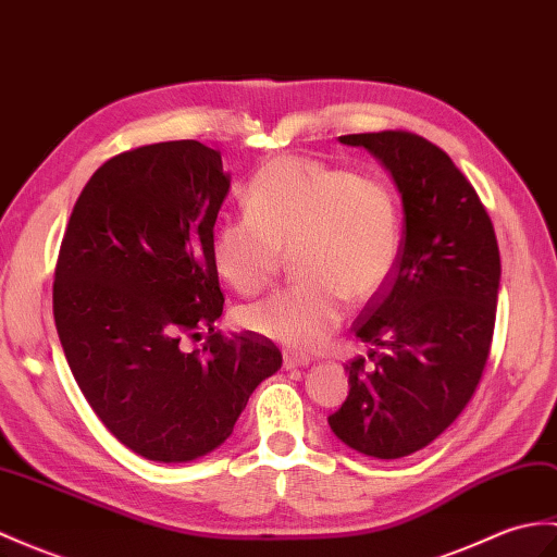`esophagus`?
<instances>
[{
  "mask_svg": "<svg viewBox=\"0 0 557 557\" xmlns=\"http://www.w3.org/2000/svg\"><path fill=\"white\" fill-rule=\"evenodd\" d=\"M310 363V358H306V356H299V354H284L282 356V366H284V370H294V368H304V366H308Z\"/></svg>",
  "mask_w": 557,
  "mask_h": 557,
  "instance_id": "34e87169",
  "label": "esophagus"
}]
</instances>
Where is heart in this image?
Wrapping results in <instances>:
<instances>
[{
    "mask_svg": "<svg viewBox=\"0 0 557 557\" xmlns=\"http://www.w3.org/2000/svg\"><path fill=\"white\" fill-rule=\"evenodd\" d=\"M247 213L213 230L215 270L232 289H268L294 256L304 277L239 310L258 337L299 351L325 344L344 320L346 299L363 304L384 289L400 253V209L386 180L315 159L275 157L244 189Z\"/></svg>",
    "mask_w": 557,
    "mask_h": 557,
    "instance_id": "1",
    "label": "heart"
}]
</instances>
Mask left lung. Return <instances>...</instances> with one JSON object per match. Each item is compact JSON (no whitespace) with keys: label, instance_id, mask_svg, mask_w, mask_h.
<instances>
[{"label":"left lung","instance_id":"1","mask_svg":"<svg viewBox=\"0 0 557 557\" xmlns=\"http://www.w3.org/2000/svg\"><path fill=\"white\" fill-rule=\"evenodd\" d=\"M392 173L406 232L394 275L360 310L348 396L327 418L358 454L394 460L454 422L486 368L496 325L500 253L491 218L444 149L416 133L339 137Z\"/></svg>","mask_w":557,"mask_h":557}]
</instances>
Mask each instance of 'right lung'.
Segmentation results:
<instances>
[{
  "instance_id": "add662e5",
  "label": "right lung",
  "mask_w": 557,
  "mask_h": 557,
  "mask_svg": "<svg viewBox=\"0 0 557 557\" xmlns=\"http://www.w3.org/2000/svg\"><path fill=\"white\" fill-rule=\"evenodd\" d=\"M227 191L220 151L197 139L137 147L97 168L61 242L63 354L97 418L147 460L211 454L282 366L270 339L215 330L225 296L211 242Z\"/></svg>"
}]
</instances>
